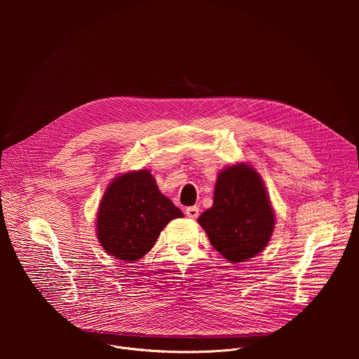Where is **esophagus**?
<instances>
[{
  "label": "esophagus",
  "instance_id": "1",
  "mask_svg": "<svg viewBox=\"0 0 359 359\" xmlns=\"http://www.w3.org/2000/svg\"><path fill=\"white\" fill-rule=\"evenodd\" d=\"M186 215L190 219H197L198 217V209L196 206H190V208L186 209Z\"/></svg>",
  "mask_w": 359,
  "mask_h": 359
}]
</instances>
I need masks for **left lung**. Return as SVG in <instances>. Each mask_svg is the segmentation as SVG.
Segmentation results:
<instances>
[{
	"mask_svg": "<svg viewBox=\"0 0 359 359\" xmlns=\"http://www.w3.org/2000/svg\"><path fill=\"white\" fill-rule=\"evenodd\" d=\"M198 223L231 263L247 262L264 250L276 222L259 173L247 165L224 169L216 182L213 206Z\"/></svg>",
	"mask_w": 359,
	"mask_h": 359,
	"instance_id": "left-lung-1",
	"label": "left lung"
}]
</instances>
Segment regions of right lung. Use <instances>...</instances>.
Instances as JSON below:
<instances>
[{"instance_id": "obj_1", "label": "right lung", "mask_w": 359, "mask_h": 359, "mask_svg": "<svg viewBox=\"0 0 359 359\" xmlns=\"http://www.w3.org/2000/svg\"><path fill=\"white\" fill-rule=\"evenodd\" d=\"M183 213L165 197L147 170L116 177L97 212L100 245L122 262H137L155 245L165 226Z\"/></svg>"}]
</instances>
